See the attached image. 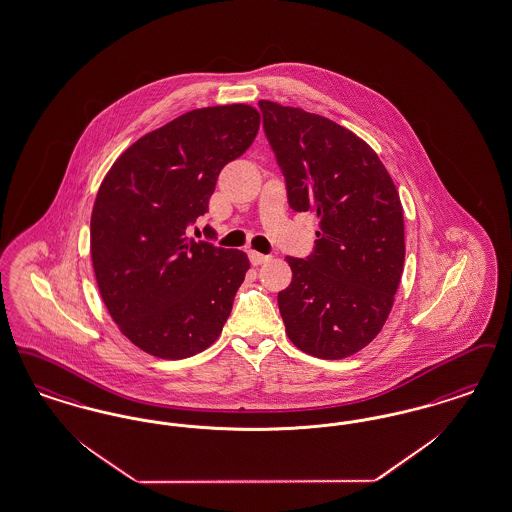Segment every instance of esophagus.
<instances>
[{"mask_svg":"<svg viewBox=\"0 0 512 512\" xmlns=\"http://www.w3.org/2000/svg\"><path fill=\"white\" fill-rule=\"evenodd\" d=\"M249 261L253 266L265 265L270 261V255H263L259 251H249Z\"/></svg>","mask_w":512,"mask_h":512,"instance_id":"34e87169","label":"esophagus"}]
</instances>
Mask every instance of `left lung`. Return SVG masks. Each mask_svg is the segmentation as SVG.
<instances>
[{
  "instance_id": "obj_1",
  "label": "left lung",
  "mask_w": 512,
  "mask_h": 512,
  "mask_svg": "<svg viewBox=\"0 0 512 512\" xmlns=\"http://www.w3.org/2000/svg\"><path fill=\"white\" fill-rule=\"evenodd\" d=\"M265 133L295 211L316 215L308 259L286 257L291 284L278 293L289 341L341 360L383 329L404 272V211L375 150L350 129L303 108L259 101Z\"/></svg>"
}]
</instances>
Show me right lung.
<instances>
[{"label":"right lung","mask_w":512,"mask_h":512,"mask_svg":"<svg viewBox=\"0 0 512 512\" xmlns=\"http://www.w3.org/2000/svg\"><path fill=\"white\" fill-rule=\"evenodd\" d=\"M249 104L190 110L125 148L91 211V263L104 307L123 335L162 360H181L221 335L249 259L188 240L217 177L253 143Z\"/></svg>","instance_id":"right-lung-1"}]
</instances>
